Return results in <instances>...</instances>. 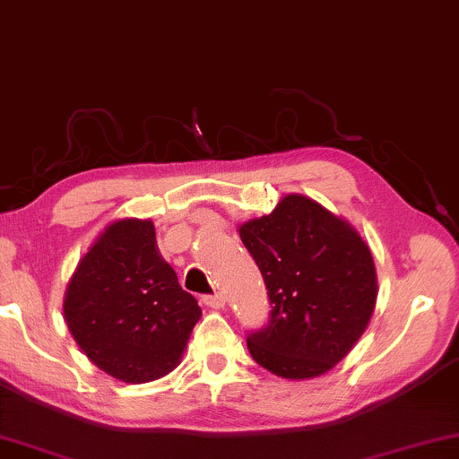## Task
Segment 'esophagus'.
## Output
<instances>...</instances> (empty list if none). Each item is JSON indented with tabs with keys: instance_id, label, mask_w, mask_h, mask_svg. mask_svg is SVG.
<instances>
[{
	"instance_id": "1",
	"label": "esophagus",
	"mask_w": 459,
	"mask_h": 459,
	"mask_svg": "<svg viewBox=\"0 0 459 459\" xmlns=\"http://www.w3.org/2000/svg\"><path fill=\"white\" fill-rule=\"evenodd\" d=\"M203 304L209 308H223L225 307V296L223 294H211V296H203Z\"/></svg>"
}]
</instances>
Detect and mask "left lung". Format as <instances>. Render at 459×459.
I'll return each mask as SVG.
<instances>
[{"label": "left lung", "instance_id": "8db88e82", "mask_svg": "<svg viewBox=\"0 0 459 459\" xmlns=\"http://www.w3.org/2000/svg\"><path fill=\"white\" fill-rule=\"evenodd\" d=\"M267 285L269 321L248 335L250 356L283 378H312L342 362L367 329L377 271L351 225L302 195L240 225Z\"/></svg>", "mask_w": 459, "mask_h": 459}]
</instances>
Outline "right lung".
I'll use <instances>...</instances> for the list:
<instances>
[{
	"instance_id": "add662e5",
	"label": "right lung",
	"mask_w": 459,
	"mask_h": 459,
	"mask_svg": "<svg viewBox=\"0 0 459 459\" xmlns=\"http://www.w3.org/2000/svg\"><path fill=\"white\" fill-rule=\"evenodd\" d=\"M64 316L92 364L124 383H149L180 364L201 307L159 252L152 221L119 219L78 263Z\"/></svg>"
}]
</instances>
